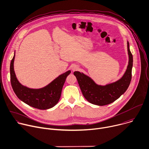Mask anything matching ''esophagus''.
Listing matches in <instances>:
<instances>
[{
  "mask_svg": "<svg viewBox=\"0 0 149 149\" xmlns=\"http://www.w3.org/2000/svg\"><path fill=\"white\" fill-rule=\"evenodd\" d=\"M79 69V67L76 65H73L72 67V70L73 71H76V70H77Z\"/></svg>",
  "mask_w": 149,
  "mask_h": 149,
  "instance_id": "obj_1",
  "label": "esophagus"
}]
</instances>
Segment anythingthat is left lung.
Returning a JSON list of instances; mask_svg holds the SVG:
<instances>
[{"label":"left lung","instance_id":"8db88e82","mask_svg":"<svg viewBox=\"0 0 149 149\" xmlns=\"http://www.w3.org/2000/svg\"><path fill=\"white\" fill-rule=\"evenodd\" d=\"M127 50L129 61L127 70L123 77L116 82L100 86L83 73L74 72L82 94L88 102L98 106L107 105L114 102L127 91L132 80L133 67V55L130 50L129 42Z\"/></svg>","mask_w":149,"mask_h":149}]
</instances>
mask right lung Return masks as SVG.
Listing matches in <instances>:
<instances>
[{
  "label": "right lung",
  "mask_w": 149,
  "mask_h": 149,
  "mask_svg": "<svg viewBox=\"0 0 149 149\" xmlns=\"http://www.w3.org/2000/svg\"><path fill=\"white\" fill-rule=\"evenodd\" d=\"M15 56L10 63V73L11 85L17 97L29 106L40 110L54 106L60 99L63 86L70 70L60 75L43 88H30L22 85L16 77L13 68Z\"/></svg>",
  "instance_id": "right-lung-1"
}]
</instances>
